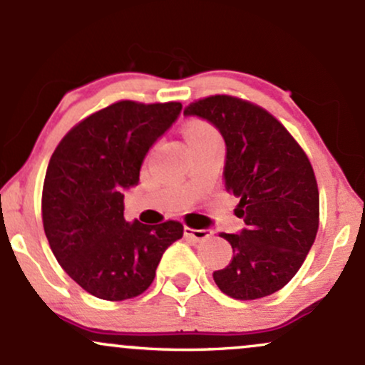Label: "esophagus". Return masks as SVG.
Instances as JSON below:
<instances>
[{
  "label": "esophagus",
  "instance_id": "1",
  "mask_svg": "<svg viewBox=\"0 0 365 365\" xmlns=\"http://www.w3.org/2000/svg\"><path fill=\"white\" fill-rule=\"evenodd\" d=\"M183 235L194 242H202L211 237V230H195V228H190V226H185V228H183Z\"/></svg>",
  "mask_w": 365,
  "mask_h": 365
}]
</instances>
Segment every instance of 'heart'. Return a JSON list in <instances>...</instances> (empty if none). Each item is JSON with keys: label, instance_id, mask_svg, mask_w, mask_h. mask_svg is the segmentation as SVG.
<instances>
[{"label": "heart", "instance_id": "heart-1", "mask_svg": "<svg viewBox=\"0 0 365 365\" xmlns=\"http://www.w3.org/2000/svg\"><path fill=\"white\" fill-rule=\"evenodd\" d=\"M185 139L187 144H195V142H206V140H220V135L215 128L209 123H204V121H194L185 130Z\"/></svg>", "mask_w": 365, "mask_h": 365}]
</instances>
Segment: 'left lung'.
<instances>
[{
  "instance_id": "1",
  "label": "left lung",
  "mask_w": 365,
  "mask_h": 365,
  "mask_svg": "<svg viewBox=\"0 0 365 365\" xmlns=\"http://www.w3.org/2000/svg\"><path fill=\"white\" fill-rule=\"evenodd\" d=\"M220 130L226 144L225 185L240 199L235 215L245 228L221 233L233 259L212 278L237 300L282 290L300 269L319 228V190L307 154L271 113L233 96L188 104Z\"/></svg>"
}]
</instances>
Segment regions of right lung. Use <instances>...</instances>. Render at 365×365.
<instances>
[{"mask_svg": "<svg viewBox=\"0 0 365 365\" xmlns=\"http://www.w3.org/2000/svg\"><path fill=\"white\" fill-rule=\"evenodd\" d=\"M182 111L180 103L118 101L63 137L43 187V225L54 257L91 295L111 302L144 293L180 221L128 223L123 192L139 183L145 154Z\"/></svg>", "mask_w": 365, "mask_h": 365, "instance_id": "1", "label": "right lung"}]
</instances>
